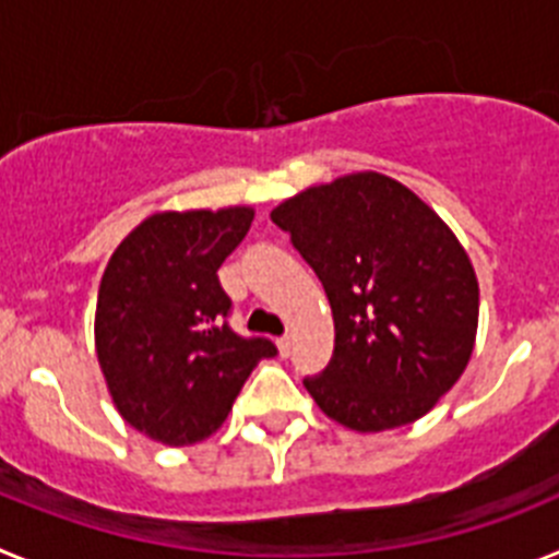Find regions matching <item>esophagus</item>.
Segmentation results:
<instances>
[{
	"label": "esophagus",
	"instance_id": "obj_1",
	"mask_svg": "<svg viewBox=\"0 0 559 559\" xmlns=\"http://www.w3.org/2000/svg\"><path fill=\"white\" fill-rule=\"evenodd\" d=\"M290 347H294V338H290V335H283V338H276V349H280V355H283V358H288Z\"/></svg>",
	"mask_w": 559,
	"mask_h": 559
}]
</instances>
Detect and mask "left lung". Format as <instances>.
<instances>
[{
	"label": "left lung",
	"mask_w": 559,
	"mask_h": 559,
	"mask_svg": "<svg viewBox=\"0 0 559 559\" xmlns=\"http://www.w3.org/2000/svg\"><path fill=\"white\" fill-rule=\"evenodd\" d=\"M271 221L322 280L333 310V358L305 380L316 406L358 433L426 417L476 347L478 280L451 226L374 170L296 192Z\"/></svg>",
	"instance_id": "left-lung-1"
}]
</instances>
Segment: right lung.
Segmentation results:
<instances>
[{"label":"right lung","mask_w":559,"mask_h":559,"mask_svg":"<svg viewBox=\"0 0 559 559\" xmlns=\"http://www.w3.org/2000/svg\"><path fill=\"white\" fill-rule=\"evenodd\" d=\"M254 206L153 212L126 235L97 290L95 353L114 408L159 445H195L224 426L269 338L226 324L218 269Z\"/></svg>","instance_id":"right-lung-1"}]
</instances>
